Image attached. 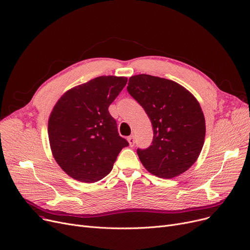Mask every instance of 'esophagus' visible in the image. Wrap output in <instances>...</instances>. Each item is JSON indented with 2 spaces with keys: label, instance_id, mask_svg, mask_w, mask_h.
<instances>
[{
  "label": "esophagus",
  "instance_id": "esophagus-1",
  "mask_svg": "<svg viewBox=\"0 0 250 250\" xmlns=\"http://www.w3.org/2000/svg\"><path fill=\"white\" fill-rule=\"evenodd\" d=\"M127 141H128L129 146H131V147H133L135 145V138H134V136H129L127 138Z\"/></svg>",
  "mask_w": 250,
  "mask_h": 250
}]
</instances>
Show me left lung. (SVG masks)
Masks as SVG:
<instances>
[{
  "instance_id": "obj_1",
  "label": "left lung",
  "mask_w": 250,
  "mask_h": 250,
  "mask_svg": "<svg viewBox=\"0 0 250 250\" xmlns=\"http://www.w3.org/2000/svg\"><path fill=\"white\" fill-rule=\"evenodd\" d=\"M126 89L153 127L152 145L137 150L144 167L164 179L189 169L205 138V119L196 98L178 83L149 74L131 77Z\"/></svg>"
}]
</instances>
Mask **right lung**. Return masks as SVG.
<instances>
[{
	"instance_id": "obj_1",
	"label": "right lung",
	"mask_w": 250,
	"mask_h": 250,
	"mask_svg": "<svg viewBox=\"0 0 250 250\" xmlns=\"http://www.w3.org/2000/svg\"><path fill=\"white\" fill-rule=\"evenodd\" d=\"M126 82V78L113 75L96 78L68 90L54 106L48 123L51 150L72 179L100 181L128 145L108 111Z\"/></svg>"
}]
</instances>
